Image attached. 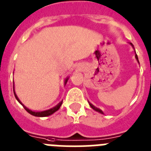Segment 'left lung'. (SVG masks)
I'll list each match as a JSON object with an SVG mask.
<instances>
[{
  "label": "left lung",
  "instance_id": "obj_1",
  "mask_svg": "<svg viewBox=\"0 0 151 151\" xmlns=\"http://www.w3.org/2000/svg\"><path fill=\"white\" fill-rule=\"evenodd\" d=\"M130 44H131V45H132V47H133V48H134V45H133V44H132V43H131L130 42ZM135 58L136 59H137V62L139 63V61H138V58H137V54H136L135 55ZM89 104H90V107H91L92 109H94L95 110V111H96V112H100V113H102V114H103V111H102V110L101 109H99V108H96V106H94L92 104V103H90V102H89Z\"/></svg>",
  "mask_w": 151,
  "mask_h": 151
}]
</instances>
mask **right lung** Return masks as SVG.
<instances>
[{
	"mask_svg": "<svg viewBox=\"0 0 151 151\" xmlns=\"http://www.w3.org/2000/svg\"><path fill=\"white\" fill-rule=\"evenodd\" d=\"M68 78H66L65 79V85L66 84L67 82H68ZM14 96H15L16 99H17V101L19 102V103H20L22 106H23V107H24V109L26 110H27V112H28L29 113L31 114V115H34V116H37V117H45V116H48V115H51L52 114H53L54 112H55L56 111H58V110L59 109L60 107H61V104H62V102L63 101H61V102H60L57 105V106H55V107H53V108L50 109H48V110H45V111H42V112H33V111H32V110L29 109L28 108H27V107L25 106L23 104V103H21L20 100L19 99V98L17 97V94H16L15 91H14Z\"/></svg>",
	"mask_w": 151,
	"mask_h": 151,
	"instance_id": "1",
	"label": "right lung"
}]
</instances>
